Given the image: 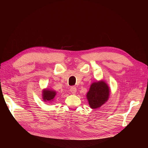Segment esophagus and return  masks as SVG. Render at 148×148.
Here are the masks:
<instances>
[{
	"instance_id": "obj_1",
	"label": "esophagus",
	"mask_w": 148,
	"mask_h": 148,
	"mask_svg": "<svg viewBox=\"0 0 148 148\" xmlns=\"http://www.w3.org/2000/svg\"><path fill=\"white\" fill-rule=\"evenodd\" d=\"M70 91L71 93L73 94V95H75L76 92H77V88H76L75 87H71Z\"/></svg>"
}]
</instances>
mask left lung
<instances>
[{"label":"left lung","mask_w":148,"mask_h":148,"mask_svg":"<svg viewBox=\"0 0 148 148\" xmlns=\"http://www.w3.org/2000/svg\"><path fill=\"white\" fill-rule=\"evenodd\" d=\"M110 90L104 80L93 82L86 95L89 107L91 109L99 108L108 101Z\"/></svg>","instance_id":"obj_1"}]
</instances>
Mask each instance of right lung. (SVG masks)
Returning <instances> with one entry per match:
<instances>
[{
	"label": "right lung",
	"instance_id": "right-lung-1",
	"mask_svg": "<svg viewBox=\"0 0 148 148\" xmlns=\"http://www.w3.org/2000/svg\"><path fill=\"white\" fill-rule=\"evenodd\" d=\"M57 92L53 89L45 88L42 91V97L44 102H52L54 101Z\"/></svg>",
	"mask_w": 148,
	"mask_h": 148
}]
</instances>
